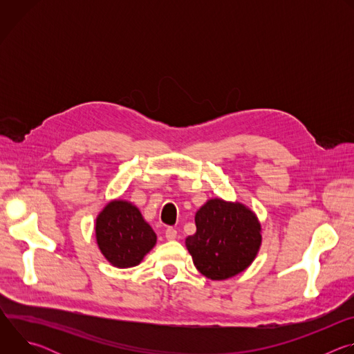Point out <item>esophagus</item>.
Wrapping results in <instances>:
<instances>
[{"instance_id": "obj_1", "label": "esophagus", "mask_w": 354, "mask_h": 354, "mask_svg": "<svg viewBox=\"0 0 354 354\" xmlns=\"http://www.w3.org/2000/svg\"><path fill=\"white\" fill-rule=\"evenodd\" d=\"M176 235H178V231H176L175 228H172V227L167 228V231H165V238H167L168 241L176 239Z\"/></svg>"}]
</instances>
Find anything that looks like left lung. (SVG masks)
Masks as SVG:
<instances>
[{"instance_id":"obj_1","label":"left lung","mask_w":354,"mask_h":354,"mask_svg":"<svg viewBox=\"0 0 354 354\" xmlns=\"http://www.w3.org/2000/svg\"><path fill=\"white\" fill-rule=\"evenodd\" d=\"M185 243L196 269L212 280L231 279L250 266L262 245L257 214L239 201L210 198L196 216Z\"/></svg>"}]
</instances>
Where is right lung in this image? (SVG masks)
<instances>
[{
	"instance_id": "right-lung-1",
	"label": "right lung",
	"mask_w": 354,
	"mask_h": 354,
	"mask_svg": "<svg viewBox=\"0 0 354 354\" xmlns=\"http://www.w3.org/2000/svg\"><path fill=\"white\" fill-rule=\"evenodd\" d=\"M95 236L100 254L115 268L140 265L157 243V235L140 210L127 200H112L95 221Z\"/></svg>"
}]
</instances>
